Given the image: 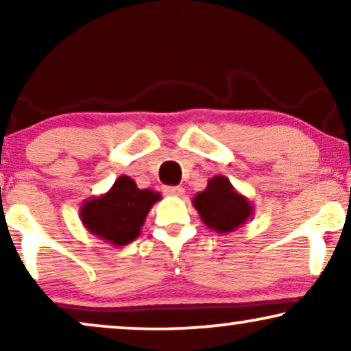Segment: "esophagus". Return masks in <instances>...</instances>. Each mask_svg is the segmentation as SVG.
<instances>
[{
    "mask_svg": "<svg viewBox=\"0 0 351 351\" xmlns=\"http://www.w3.org/2000/svg\"><path fill=\"white\" fill-rule=\"evenodd\" d=\"M162 191H165V193L169 195V196H182V195H184L185 190L182 189V186H165Z\"/></svg>",
    "mask_w": 351,
    "mask_h": 351,
    "instance_id": "1",
    "label": "esophagus"
}]
</instances>
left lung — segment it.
I'll list each match as a JSON object with an SVG mask.
<instances>
[{
  "label": "left lung",
  "mask_w": 351,
  "mask_h": 351,
  "mask_svg": "<svg viewBox=\"0 0 351 351\" xmlns=\"http://www.w3.org/2000/svg\"><path fill=\"white\" fill-rule=\"evenodd\" d=\"M191 204L206 227L217 233L234 232L254 215L251 201L220 174L208 180V186L195 196Z\"/></svg>",
  "instance_id": "1"
}]
</instances>
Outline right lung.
Returning <instances> with one entry per match:
<instances>
[{
  "mask_svg": "<svg viewBox=\"0 0 351 351\" xmlns=\"http://www.w3.org/2000/svg\"><path fill=\"white\" fill-rule=\"evenodd\" d=\"M161 199L158 191L141 190L131 177L119 176L107 193L86 199L80 219L89 233L113 246H126L142 232L147 214Z\"/></svg>",
  "mask_w": 351,
  "mask_h": 351,
  "instance_id": "obj_1",
  "label": "right lung"
}]
</instances>
